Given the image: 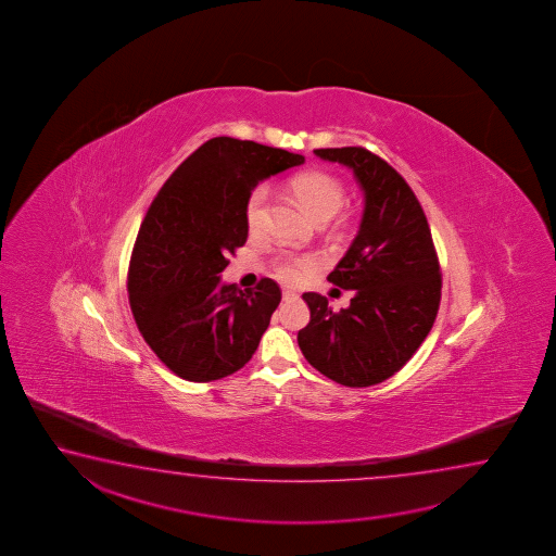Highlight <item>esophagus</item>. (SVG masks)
<instances>
[{"instance_id":"obj_1","label":"esophagus","mask_w":556,"mask_h":556,"mask_svg":"<svg viewBox=\"0 0 556 556\" xmlns=\"http://www.w3.org/2000/svg\"><path fill=\"white\" fill-rule=\"evenodd\" d=\"M282 298L283 302H288V300H295V298H298V292H293V290H283Z\"/></svg>"}]
</instances>
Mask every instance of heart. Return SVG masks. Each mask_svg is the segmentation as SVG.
<instances>
[{"mask_svg":"<svg viewBox=\"0 0 556 556\" xmlns=\"http://www.w3.org/2000/svg\"><path fill=\"white\" fill-rule=\"evenodd\" d=\"M290 187L295 198L302 202L315 222L325 224L330 217L337 216L344 202H346V189L344 182L325 169H309L298 173L290 180ZM270 190L266 185H258L251 190L245 204V224L249 233H258L264 226L266 206H268ZM274 273L288 283L302 282L305 276H309L315 268L313 256L302 254L282 253L274 258Z\"/></svg>","mask_w":556,"mask_h":556,"instance_id":"1","label":"heart"}]
</instances>
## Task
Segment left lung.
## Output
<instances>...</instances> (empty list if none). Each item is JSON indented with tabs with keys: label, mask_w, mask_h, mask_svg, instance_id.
I'll return each instance as SVG.
<instances>
[{
	"label": "left lung",
	"mask_w": 556,
	"mask_h": 556,
	"mask_svg": "<svg viewBox=\"0 0 556 556\" xmlns=\"http://www.w3.org/2000/svg\"><path fill=\"white\" fill-rule=\"evenodd\" d=\"M315 155L352 169L366 204L358 236L327 278L354 290L350 307L332 311L325 295L303 293L311 319L298 344L340 386H376L395 376L432 330L442 300L432 233L413 189L376 153L327 148Z\"/></svg>",
	"instance_id": "obj_1"
}]
</instances>
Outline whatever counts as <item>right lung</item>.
Returning a JSON list of instances; mask_svg holds the SVG:
<instances>
[{
  "label": "right lung",
  "instance_id": "obj_1",
  "mask_svg": "<svg viewBox=\"0 0 556 556\" xmlns=\"http://www.w3.org/2000/svg\"><path fill=\"white\" fill-rule=\"evenodd\" d=\"M303 161L219 136L182 161L153 198L134 243L128 300L141 337L173 374L206 383L253 358L282 292L270 278L243 292L219 274L245 245L251 190Z\"/></svg>",
  "mask_w": 556,
  "mask_h": 556
}]
</instances>
